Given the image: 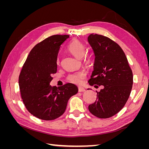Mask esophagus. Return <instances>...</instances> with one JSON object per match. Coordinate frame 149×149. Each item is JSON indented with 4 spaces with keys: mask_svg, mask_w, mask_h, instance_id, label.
<instances>
[{
    "mask_svg": "<svg viewBox=\"0 0 149 149\" xmlns=\"http://www.w3.org/2000/svg\"><path fill=\"white\" fill-rule=\"evenodd\" d=\"M78 91L79 92H84L85 91V89L83 87H78Z\"/></svg>",
    "mask_w": 149,
    "mask_h": 149,
    "instance_id": "1",
    "label": "esophagus"
}]
</instances>
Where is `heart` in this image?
Returning <instances> with one entry per match:
<instances>
[{"label":"heart","mask_w":149,"mask_h":149,"mask_svg":"<svg viewBox=\"0 0 149 149\" xmlns=\"http://www.w3.org/2000/svg\"><path fill=\"white\" fill-rule=\"evenodd\" d=\"M68 50L71 54L78 58H82L86 53V47L84 45L79 41V40L74 39L70 42L68 47ZM93 60V56L91 54H86L84 57V61L87 63L91 62ZM60 58H58L56 60L57 64H60ZM86 76V73L84 70H80L79 71L75 72V73L70 74L67 76V79L70 82L76 84H79L82 83V81Z\"/></svg>","instance_id":"1"}]
</instances>
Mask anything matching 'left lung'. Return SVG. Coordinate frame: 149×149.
I'll return each mask as SVG.
<instances>
[{
    "instance_id": "1",
    "label": "left lung",
    "mask_w": 149,
    "mask_h": 149,
    "mask_svg": "<svg viewBox=\"0 0 149 149\" xmlns=\"http://www.w3.org/2000/svg\"><path fill=\"white\" fill-rule=\"evenodd\" d=\"M88 39L95 55L88 83L104 86L88 109L97 118H109L118 113L128 100L133 84L132 71L123 49L113 40L93 33Z\"/></svg>"
}]
</instances>
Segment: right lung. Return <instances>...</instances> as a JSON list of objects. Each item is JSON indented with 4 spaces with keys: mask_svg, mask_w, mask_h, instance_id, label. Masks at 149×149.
<instances>
[{
    "mask_svg": "<svg viewBox=\"0 0 149 149\" xmlns=\"http://www.w3.org/2000/svg\"><path fill=\"white\" fill-rule=\"evenodd\" d=\"M68 35L50 36L31 49L19 78L20 95L30 114L45 120H54L64 113L69 99L78 93L72 83L52 87V75L57 71L56 60L61 45Z\"/></svg>",
    "mask_w": 149,
    "mask_h": 149,
    "instance_id": "add662e5",
    "label": "right lung"
}]
</instances>
